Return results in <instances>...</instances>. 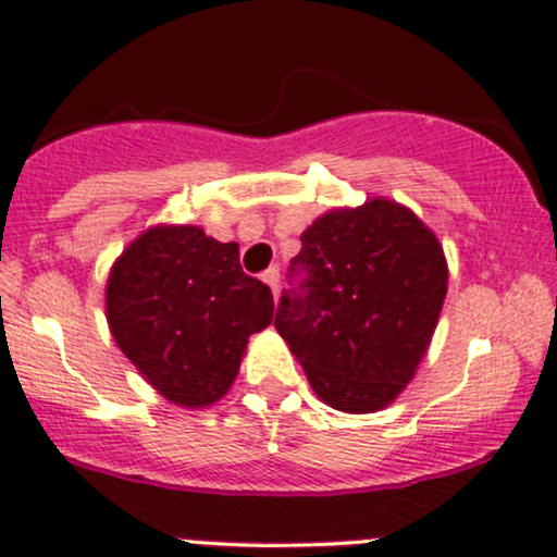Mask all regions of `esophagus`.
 Segmentation results:
<instances>
[{
	"label": "esophagus",
	"instance_id": "1",
	"mask_svg": "<svg viewBox=\"0 0 557 557\" xmlns=\"http://www.w3.org/2000/svg\"><path fill=\"white\" fill-rule=\"evenodd\" d=\"M262 281H265V284L271 286L273 295H278V268H268V271L262 273Z\"/></svg>",
	"mask_w": 557,
	"mask_h": 557
}]
</instances>
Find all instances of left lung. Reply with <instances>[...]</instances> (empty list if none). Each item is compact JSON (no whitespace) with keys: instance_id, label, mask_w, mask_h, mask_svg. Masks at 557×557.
Returning <instances> with one entry per match:
<instances>
[{"instance_id":"8db88e82","label":"left lung","mask_w":557,"mask_h":557,"mask_svg":"<svg viewBox=\"0 0 557 557\" xmlns=\"http://www.w3.org/2000/svg\"><path fill=\"white\" fill-rule=\"evenodd\" d=\"M300 242L273 324L315 396L372 414L398 398L428 350L446 297L444 247L387 199L332 209Z\"/></svg>"}]
</instances>
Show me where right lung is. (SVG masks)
<instances>
[{
	"label": "right lung",
	"mask_w": 557,
	"mask_h": 557,
	"mask_svg": "<svg viewBox=\"0 0 557 557\" xmlns=\"http://www.w3.org/2000/svg\"><path fill=\"white\" fill-rule=\"evenodd\" d=\"M106 319L148 385L205 409L228 393L249 334L271 324L273 295L242 271L238 244L196 225H157L113 262Z\"/></svg>",
	"instance_id": "1"
}]
</instances>
